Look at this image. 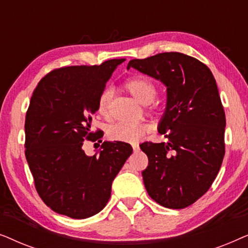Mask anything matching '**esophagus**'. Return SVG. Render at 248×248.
<instances>
[{"label":"esophagus","mask_w":248,"mask_h":248,"mask_svg":"<svg viewBox=\"0 0 248 248\" xmlns=\"http://www.w3.org/2000/svg\"><path fill=\"white\" fill-rule=\"evenodd\" d=\"M132 148H133L134 151H139V149H140V147H139V144H137V143L132 144Z\"/></svg>","instance_id":"obj_1"}]
</instances>
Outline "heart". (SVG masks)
<instances>
[{"label": "heart", "mask_w": 248, "mask_h": 248, "mask_svg": "<svg viewBox=\"0 0 248 248\" xmlns=\"http://www.w3.org/2000/svg\"><path fill=\"white\" fill-rule=\"evenodd\" d=\"M124 88L141 104L150 105V110L159 109V101L154 100L157 94V86L152 80L144 76H134L128 78L124 82ZM111 91L105 89L97 99V111L100 116L107 117L109 115V103ZM148 131V126L141 123H118L110 127L108 137L113 141L135 142L143 137Z\"/></svg>", "instance_id": "1"}]
</instances>
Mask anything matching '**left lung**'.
Listing matches in <instances>:
<instances>
[{
  "label": "left lung",
  "mask_w": 248,
  "mask_h": 248,
  "mask_svg": "<svg viewBox=\"0 0 248 248\" xmlns=\"http://www.w3.org/2000/svg\"><path fill=\"white\" fill-rule=\"evenodd\" d=\"M130 67L167 87L158 131L168 142L140 145L149 159L144 186L160 205L184 209L211 187L225 155L226 115L215 77L205 64L177 52L131 60Z\"/></svg>",
  "instance_id": "obj_1"
}]
</instances>
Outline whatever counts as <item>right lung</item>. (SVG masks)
<instances>
[{
	"instance_id": "1",
	"label": "right lung",
	"mask_w": 248,
	"mask_h": 248,
	"mask_svg": "<svg viewBox=\"0 0 248 248\" xmlns=\"http://www.w3.org/2000/svg\"><path fill=\"white\" fill-rule=\"evenodd\" d=\"M124 60L100 65L64 66L47 73L26 114L25 155L36 191L60 215L86 219L101 211L111 183L133 149L125 142H104L98 155L84 154V140L101 142L91 130V115L111 73Z\"/></svg>"
}]
</instances>
